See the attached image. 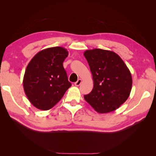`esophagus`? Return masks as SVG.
<instances>
[{
    "instance_id": "esophagus-1",
    "label": "esophagus",
    "mask_w": 156,
    "mask_h": 156,
    "mask_svg": "<svg viewBox=\"0 0 156 156\" xmlns=\"http://www.w3.org/2000/svg\"><path fill=\"white\" fill-rule=\"evenodd\" d=\"M81 82H82V80H81V79H79L77 80V82L75 83V85L76 86V87H79V86L80 85V84H81Z\"/></svg>"
}]
</instances>
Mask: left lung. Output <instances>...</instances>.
I'll list each match as a JSON object with an SVG mask.
<instances>
[{
	"label": "left lung",
	"instance_id": "8db88e82",
	"mask_svg": "<svg viewBox=\"0 0 156 156\" xmlns=\"http://www.w3.org/2000/svg\"><path fill=\"white\" fill-rule=\"evenodd\" d=\"M93 77L92 92L84 100L98 113L114 111L127 100L131 90L130 71L115 52L101 49L84 53Z\"/></svg>",
	"mask_w": 156,
	"mask_h": 156
}]
</instances>
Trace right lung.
<instances>
[{
    "label": "right lung",
    "mask_w": 156,
    "mask_h": 156,
    "mask_svg": "<svg viewBox=\"0 0 156 156\" xmlns=\"http://www.w3.org/2000/svg\"><path fill=\"white\" fill-rule=\"evenodd\" d=\"M68 51L62 47L47 48L32 58L23 77V88L32 104L47 111L57 103L72 86L63 62Z\"/></svg>",
    "instance_id": "add662e5"
}]
</instances>
